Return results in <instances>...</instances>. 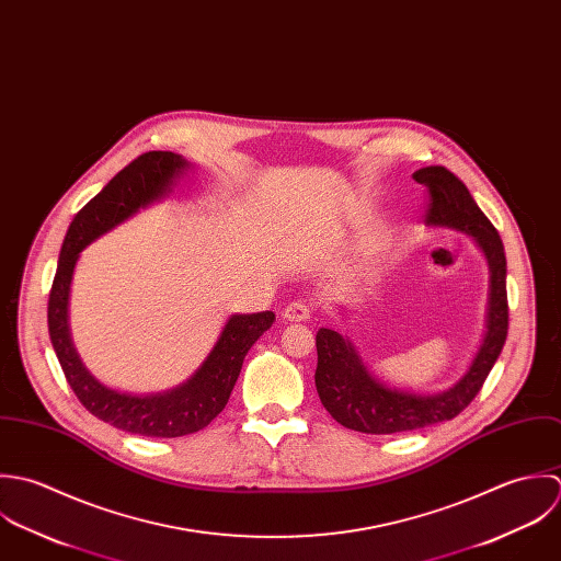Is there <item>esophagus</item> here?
Segmentation results:
<instances>
[{
	"mask_svg": "<svg viewBox=\"0 0 561 561\" xmlns=\"http://www.w3.org/2000/svg\"><path fill=\"white\" fill-rule=\"evenodd\" d=\"M312 317V306L308 301H290L284 308L286 321H308Z\"/></svg>",
	"mask_w": 561,
	"mask_h": 561,
	"instance_id": "esophagus-1",
	"label": "esophagus"
}]
</instances>
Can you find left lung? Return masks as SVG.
I'll use <instances>...</instances> for the list:
<instances>
[{
	"label": "left lung",
	"mask_w": 561,
	"mask_h": 561,
	"mask_svg": "<svg viewBox=\"0 0 561 561\" xmlns=\"http://www.w3.org/2000/svg\"><path fill=\"white\" fill-rule=\"evenodd\" d=\"M412 178L427 188V224L470 233L488 257V330L466 375L447 392L432 397L386 388L366 370L348 340L332 330H319L314 381L321 403L342 427L362 434H401L455 419L481 390L507 337V262L496 227L488 221L466 184L447 167H425Z\"/></svg>",
	"instance_id": "1"
}]
</instances>
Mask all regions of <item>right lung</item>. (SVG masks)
Listing matches in <instances>:
<instances>
[{
    "label": "right lung",
    "instance_id": "right-lung-1",
    "mask_svg": "<svg viewBox=\"0 0 561 561\" xmlns=\"http://www.w3.org/2000/svg\"><path fill=\"white\" fill-rule=\"evenodd\" d=\"M186 167L178 153L147 151L118 171L69 225L47 304L49 337L78 401L116 430L149 438H178L208 427L224 412L247 351L275 321L273 312L233 314L197 373L180 388L153 397L121 394L82 366L67 325L69 286L80 251L138 208L167 195Z\"/></svg>",
    "mask_w": 561,
    "mask_h": 561
}]
</instances>
